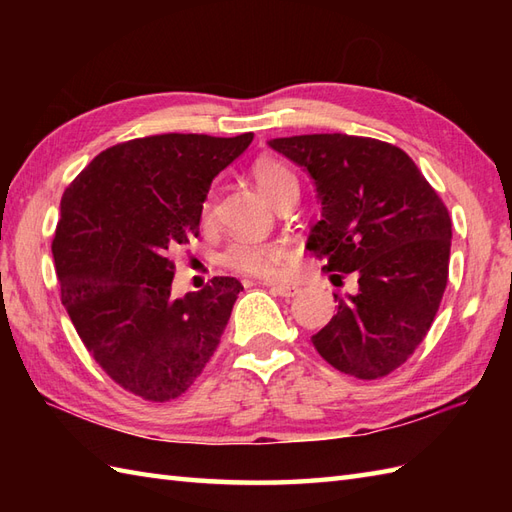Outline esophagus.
Instances as JSON below:
<instances>
[{"label": "esophagus", "mask_w": 512, "mask_h": 512, "mask_svg": "<svg viewBox=\"0 0 512 512\" xmlns=\"http://www.w3.org/2000/svg\"><path fill=\"white\" fill-rule=\"evenodd\" d=\"M270 290L275 292L279 297H295L299 288L297 286H290V284H266Z\"/></svg>", "instance_id": "1"}]
</instances>
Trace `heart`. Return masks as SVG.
<instances>
[{
  "instance_id": "1",
  "label": "heart",
  "mask_w": 512,
  "mask_h": 512,
  "mask_svg": "<svg viewBox=\"0 0 512 512\" xmlns=\"http://www.w3.org/2000/svg\"><path fill=\"white\" fill-rule=\"evenodd\" d=\"M253 178L257 189L266 198L279 206L290 195H299V184L295 173L279 160L264 158L259 160L253 169ZM215 209V195L209 193L200 206L202 222H211ZM288 246L281 242H248V239H235L228 244L222 253V264L235 273L250 275V277H273L279 273L288 257Z\"/></svg>"
}]
</instances>
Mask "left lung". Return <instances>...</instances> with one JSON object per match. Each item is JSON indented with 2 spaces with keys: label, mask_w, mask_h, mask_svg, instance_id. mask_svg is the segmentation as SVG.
Instances as JSON below:
<instances>
[{
  "label": "left lung",
  "mask_w": 512,
  "mask_h": 512,
  "mask_svg": "<svg viewBox=\"0 0 512 512\" xmlns=\"http://www.w3.org/2000/svg\"><path fill=\"white\" fill-rule=\"evenodd\" d=\"M314 180L321 220L308 250L358 292L312 336L334 369L361 380L394 372L424 341L449 279L451 217L405 151L376 138L306 134L270 140ZM341 277V275H339Z\"/></svg>",
  "instance_id": "8db88e82"
}]
</instances>
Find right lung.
<instances>
[{
    "mask_svg": "<svg viewBox=\"0 0 512 512\" xmlns=\"http://www.w3.org/2000/svg\"><path fill=\"white\" fill-rule=\"evenodd\" d=\"M253 134H158L101 151L61 198L52 239L61 301L116 385L149 402L182 396L211 361L244 286L213 277L171 297L169 255L200 235L213 178Z\"/></svg>",
    "mask_w": 512,
    "mask_h": 512,
    "instance_id": "right-lung-1",
    "label": "right lung"
}]
</instances>
